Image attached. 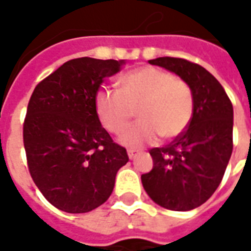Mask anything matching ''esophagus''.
I'll list each match as a JSON object with an SVG mask.
<instances>
[{
	"label": "esophagus",
	"mask_w": 251,
	"mask_h": 251,
	"mask_svg": "<svg viewBox=\"0 0 251 251\" xmlns=\"http://www.w3.org/2000/svg\"><path fill=\"white\" fill-rule=\"evenodd\" d=\"M127 156H129V158H130V160H133V158L137 156V152L136 151H127Z\"/></svg>",
	"instance_id": "1"
}]
</instances>
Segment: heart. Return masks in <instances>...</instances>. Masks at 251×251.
I'll return each instance as SVG.
<instances>
[{
    "mask_svg": "<svg viewBox=\"0 0 251 251\" xmlns=\"http://www.w3.org/2000/svg\"><path fill=\"white\" fill-rule=\"evenodd\" d=\"M118 93L102 90L95 97V111L104 129L121 134L136 111L138 122L124 133L121 142L140 148L157 140L174 138L185 130L194 113L188 84L171 72L141 67L117 80Z\"/></svg>",
    "mask_w": 251,
    "mask_h": 251,
    "instance_id": "heart-1",
    "label": "heart"
}]
</instances>
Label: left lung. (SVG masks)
<instances>
[{"mask_svg":"<svg viewBox=\"0 0 251 251\" xmlns=\"http://www.w3.org/2000/svg\"><path fill=\"white\" fill-rule=\"evenodd\" d=\"M184 80L192 93L188 127L163 148L151 149L153 168L142 175L149 198L167 210L189 211L210 199L219 187L232 153L231 100L214 75L179 57L149 60Z\"/></svg>","mask_w":251,"mask_h":251,"instance_id":"8db88e82","label":"left lung"}]
</instances>
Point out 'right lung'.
<instances>
[{
  "label": "right lung",
  "instance_id": "obj_1",
  "mask_svg": "<svg viewBox=\"0 0 251 251\" xmlns=\"http://www.w3.org/2000/svg\"><path fill=\"white\" fill-rule=\"evenodd\" d=\"M124 60H68L36 86L24 121V148L32 179L52 205L70 214L95 210L109 199L127 161L95 111L104 77Z\"/></svg>",
  "mask_w": 251,
  "mask_h": 251
}]
</instances>
